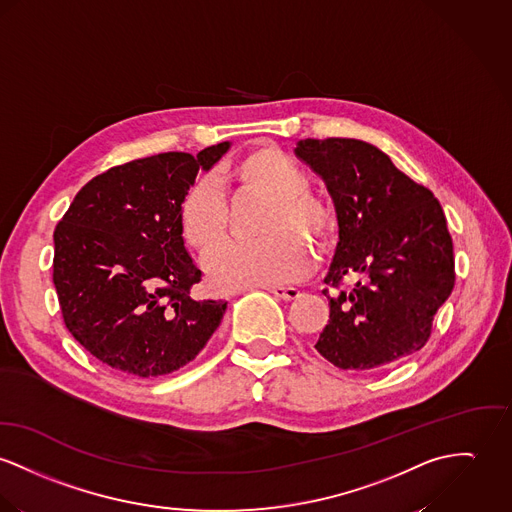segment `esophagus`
Segmentation results:
<instances>
[{
	"label": "esophagus",
	"mask_w": 512,
	"mask_h": 512,
	"mask_svg": "<svg viewBox=\"0 0 512 512\" xmlns=\"http://www.w3.org/2000/svg\"><path fill=\"white\" fill-rule=\"evenodd\" d=\"M267 290H269L271 294H275L276 298L286 300V302L300 298V290H298V288H290V286H269Z\"/></svg>",
	"instance_id": "esophagus-1"
}]
</instances>
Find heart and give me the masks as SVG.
Masks as SVG:
<instances>
[{"label":"heart","instance_id":"heart-1","mask_svg":"<svg viewBox=\"0 0 512 512\" xmlns=\"http://www.w3.org/2000/svg\"><path fill=\"white\" fill-rule=\"evenodd\" d=\"M220 179L237 191L269 198L259 241H234L206 261L216 292L228 294L306 275L312 255L304 241L325 251L337 237L333 206L308 187L306 171L273 146H255L228 163ZM179 230L200 255L212 253L228 234V206L214 181H193L179 202Z\"/></svg>","mask_w":512,"mask_h":512}]
</instances>
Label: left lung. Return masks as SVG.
Returning a JSON list of instances; mask_svg holds the SVG:
<instances>
[{
    "label": "left lung",
    "mask_w": 512,
    "mask_h": 512,
    "mask_svg": "<svg viewBox=\"0 0 512 512\" xmlns=\"http://www.w3.org/2000/svg\"><path fill=\"white\" fill-rule=\"evenodd\" d=\"M296 156L325 181L339 243L325 276L337 288L315 349L343 370L370 372L417 353L454 288V247L433 193L376 146L354 138L300 140ZM357 282L341 289L345 277Z\"/></svg>",
    "instance_id": "8db88e82"
}]
</instances>
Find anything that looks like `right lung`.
<instances>
[{
    "label": "right lung",
    "instance_id": "right-lung-1",
    "mask_svg": "<svg viewBox=\"0 0 512 512\" xmlns=\"http://www.w3.org/2000/svg\"><path fill=\"white\" fill-rule=\"evenodd\" d=\"M167 152L111 167L81 187L54 230V286L68 331L103 364L152 380L197 356L228 302L195 300L202 273L179 230V202L230 150Z\"/></svg>",
    "mask_w": 512,
    "mask_h": 512
}]
</instances>
